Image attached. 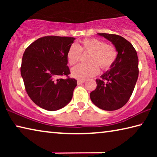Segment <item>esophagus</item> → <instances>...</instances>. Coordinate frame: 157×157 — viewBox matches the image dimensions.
Here are the masks:
<instances>
[{
  "label": "esophagus",
  "mask_w": 157,
  "mask_h": 157,
  "mask_svg": "<svg viewBox=\"0 0 157 157\" xmlns=\"http://www.w3.org/2000/svg\"><path fill=\"white\" fill-rule=\"evenodd\" d=\"M85 82V80L84 79H78V81H77V83H78V84H83Z\"/></svg>",
  "instance_id": "esophagus-1"
}]
</instances>
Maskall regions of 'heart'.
<instances>
[{
	"mask_svg": "<svg viewBox=\"0 0 157 157\" xmlns=\"http://www.w3.org/2000/svg\"><path fill=\"white\" fill-rule=\"evenodd\" d=\"M82 53H89L86 57V63H80L71 71L72 75L77 79H86L95 76L99 72L109 71L115 63L118 52L113 45L106 44L97 38L85 39L77 46L72 44L66 54L69 64L73 66L78 63Z\"/></svg>",
	"mask_w": 157,
	"mask_h": 157,
	"instance_id": "b5f03b06",
	"label": "heart"
}]
</instances>
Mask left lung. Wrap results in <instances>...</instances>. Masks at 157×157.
Returning <instances> with one entry per match:
<instances>
[{"label":"left lung","mask_w":157,"mask_h":157,"mask_svg":"<svg viewBox=\"0 0 157 157\" xmlns=\"http://www.w3.org/2000/svg\"><path fill=\"white\" fill-rule=\"evenodd\" d=\"M112 42L118 52L114 65L97 79V87L90 94L93 103L101 109L114 111L128 102L139 77V59L132 44L123 36L98 33Z\"/></svg>","instance_id":"8db88e82"}]
</instances>
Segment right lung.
<instances>
[{"instance_id":"add662e5","label":"right lung","mask_w":157,"mask_h":157,"mask_svg":"<svg viewBox=\"0 0 157 157\" xmlns=\"http://www.w3.org/2000/svg\"><path fill=\"white\" fill-rule=\"evenodd\" d=\"M75 38L46 36L32 43L23 53L21 74L25 89L36 105L48 111H56L72 99L77 80L71 74L66 57ZM66 76L64 80L60 76Z\"/></svg>"}]
</instances>
